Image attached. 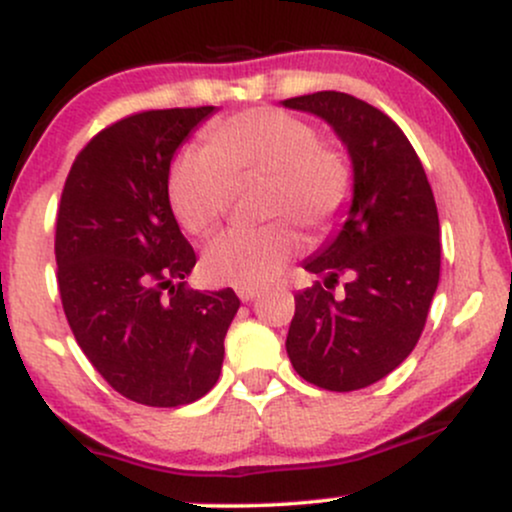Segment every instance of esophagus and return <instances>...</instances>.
<instances>
[{"label":"esophagus","instance_id":"34e87169","mask_svg":"<svg viewBox=\"0 0 512 512\" xmlns=\"http://www.w3.org/2000/svg\"><path fill=\"white\" fill-rule=\"evenodd\" d=\"M236 293H238L240 301L250 303V301H255L257 296H260V289H255V286H236Z\"/></svg>","mask_w":512,"mask_h":512}]
</instances>
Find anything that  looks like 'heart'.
I'll list each match as a JSON object with an SVG mask.
<instances>
[{"mask_svg": "<svg viewBox=\"0 0 512 512\" xmlns=\"http://www.w3.org/2000/svg\"><path fill=\"white\" fill-rule=\"evenodd\" d=\"M209 146H185L168 175V197L185 231L202 236L231 209L236 182L267 178V216H289L310 233L337 223L354 192L342 151L320 142L310 122L274 108L245 110L207 127ZM301 248L291 221L231 228L207 245L202 272L219 284L272 281Z\"/></svg>", "mask_w": 512, "mask_h": 512, "instance_id": "heart-1", "label": "heart"}]
</instances>
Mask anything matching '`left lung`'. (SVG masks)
<instances>
[{
  "instance_id": "left-lung-1",
  "label": "left lung",
  "mask_w": 512,
  "mask_h": 512,
  "mask_svg": "<svg viewBox=\"0 0 512 512\" xmlns=\"http://www.w3.org/2000/svg\"><path fill=\"white\" fill-rule=\"evenodd\" d=\"M334 129L354 170L337 233L303 260L322 274L296 293L286 351L303 380L351 392L383 380L414 351L440 279V223L433 190L404 132L366 101L317 91L284 101ZM346 275L345 296L333 284Z\"/></svg>"
}]
</instances>
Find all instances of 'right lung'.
I'll return each mask as SVG.
<instances>
[{"mask_svg":"<svg viewBox=\"0 0 512 512\" xmlns=\"http://www.w3.org/2000/svg\"><path fill=\"white\" fill-rule=\"evenodd\" d=\"M214 113L146 110L98 132L57 211V284L76 344L113 390L146 407L207 395L240 308L233 289L185 286L197 255L168 197L175 151Z\"/></svg>","mask_w":512,"mask_h":512,"instance_id":"1","label":"right lung"}]
</instances>
